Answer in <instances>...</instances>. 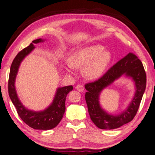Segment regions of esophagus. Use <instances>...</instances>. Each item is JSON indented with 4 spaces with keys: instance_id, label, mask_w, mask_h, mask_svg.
<instances>
[{
    "instance_id": "1",
    "label": "esophagus",
    "mask_w": 155,
    "mask_h": 155,
    "mask_svg": "<svg viewBox=\"0 0 155 155\" xmlns=\"http://www.w3.org/2000/svg\"><path fill=\"white\" fill-rule=\"evenodd\" d=\"M76 88H77V90L79 92H83L84 91V87L82 84H78Z\"/></svg>"
}]
</instances>
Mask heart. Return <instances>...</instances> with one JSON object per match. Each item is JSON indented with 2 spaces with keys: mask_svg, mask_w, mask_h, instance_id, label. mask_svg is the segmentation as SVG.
Segmentation results:
<instances>
[{
  "mask_svg": "<svg viewBox=\"0 0 155 155\" xmlns=\"http://www.w3.org/2000/svg\"><path fill=\"white\" fill-rule=\"evenodd\" d=\"M102 45H95L82 48L72 54L66 71L72 72V68L83 69V74L89 79L101 77L111 60L110 51L104 50Z\"/></svg>",
  "mask_w": 155,
  "mask_h": 155,
  "instance_id": "heart-1",
  "label": "heart"
}]
</instances>
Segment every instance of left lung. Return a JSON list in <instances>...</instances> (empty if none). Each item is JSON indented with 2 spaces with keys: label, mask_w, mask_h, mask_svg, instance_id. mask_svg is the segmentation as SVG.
Segmentation results:
<instances>
[{
  "label": "left lung",
  "mask_w": 155,
  "mask_h": 155,
  "mask_svg": "<svg viewBox=\"0 0 155 155\" xmlns=\"http://www.w3.org/2000/svg\"><path fill=\"white\" fill-rule=\"evenodd\" d=\"M123 74L131 77L136 85L135 97L128 108L117 116L110 115L99 105V95L103 89L110 85ZM147 85V75L144 66L135 54L129 53L111 67L102 77L92 83L85 84V100L91 120L100 129L120 128L134 119L140 106Z\"/></svg>",
  "instance_id": "left-lung-1"
}]
</instances>
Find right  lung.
I'll return each mask as SVG.
<instances>
[{
  "label": "right lung",
  "mask_w": 155,
  "mask_h": 155,
  "mask_svg": "<svg viewBox=\"0 0 155 155\" xmlns=\"http://www.w3.org/2000/svg\"><path fill=\"white\" fill-rule=\"evenodd\" d=\"M44 41L43 39L33 40L29 46L20 51L15 56L11 66L8 82V95L17 114L27 125L35 130H47L52 129L60 123L65 112V101L68 93L73 89L72 85L63 87L57 89L52 104L42 111H33L24 107L18 98L15 87V81L21 61L34 49L33 44Z\"/></svg>",
  "instance_id": "1"
}]
</instances>
